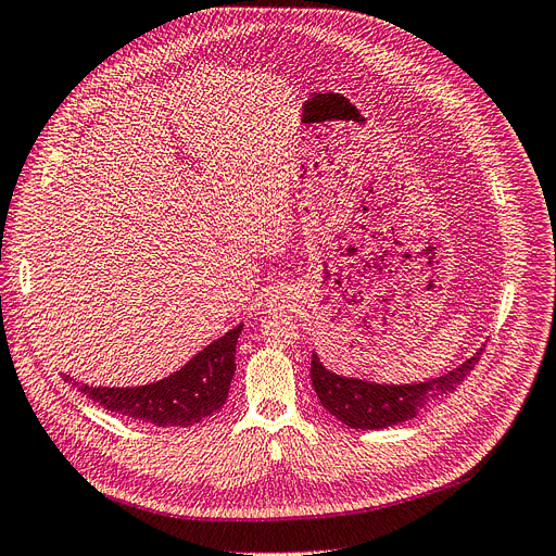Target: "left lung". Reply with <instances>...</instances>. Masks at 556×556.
Here are the masks:
<instances>
[{"instance_id":"1","label":"left lung","mask_w":556,"mask_h":556,"mask_svg":"<svg viewBox=\"0 0 556 556\" xmlns=\"http://www.w3.org/2000/svg\"><path fill=\"white\" fill-rule=\"evenodd\" d=\"M483 348L451 368L444 376L413 384H380L371 380L345 378L325 368L320 357L312 355V382L323 407L341 424L362 430H378L417 417L426 405L448 396L475 368Z\"/></svg>"}]
</instances>
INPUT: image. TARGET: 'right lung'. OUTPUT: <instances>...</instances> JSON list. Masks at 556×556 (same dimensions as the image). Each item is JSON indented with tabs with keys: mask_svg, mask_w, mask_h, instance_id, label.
Returning a JSON list of instances; mask_svg holds the SVG:
<instances>
[{
	"mask_svg": "<svg viewBox=\"0 0 556 556\" xmlns=\"http://www.w3.org/2000/svg\"><path fill=\"white\" fill-rule=\"evenodd\" d=\"M242 325L205 345L176 374L139 387H89L64 376L108 413L155 426L185 428L203 421L226 403L236 374V343Z\"/></svg>",
	"mask_w": 556,
	"mask_h": 556,
	"instance_id": "add662e5",
	"label": "right lung"
}]
</instances>
